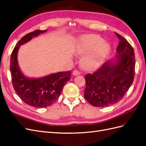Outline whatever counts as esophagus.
<instances>
[{
    "label": "esophagus",
    "instance_id": "1",
    "mask_svg": "<svg viewBox=\"0 0 146 146\" xmlns=\"http://www.w3.org/2000/svg\"><path fill=\"white\" fill-rule=\"evenodd\" d=\"M80 72L78 71H77V70H74V71L72 72V74L73 75H80Z\"/></svg>",
    "mask_w": 146,
    "mask_h": 146
}]
</instances>
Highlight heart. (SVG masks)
<instances>
[{"label": "heart", "mask_w": 146, "mask_h": 146, "mask_svg": "<svg viewBox=\"0 0 146 146\" xmlns=\"http://www.w3.org/2000/svg\"><path fill=\"white\" fill-rule=\"evenodd\" d=\"M110 50V44L104 42L102 37L95 34L79 37L75 45V54L83 55L82 63L88 70L95 69L101 66Z\"/></svg>", "instance_id": "b5f03b06"}]
</instances>
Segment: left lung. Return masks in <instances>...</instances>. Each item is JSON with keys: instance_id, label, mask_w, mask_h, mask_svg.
I'll use <instances>...</instances> for the list:
<instances>
[{"instance_id": "1", "label": "left lung", "mask_w": 146, "mask_h": 146, "mask_svg": "<svg viewBox=\"0 0 146 146\" xmlns=\"http://www.w3.org/2000/svg\"><path fill=\"white\" fill-rule=\"evenodd\" d=\"M119 39L117 54L97 71L85 75V99L94 106L104 108L119 102L131 86L135 76L133 48L127 40Z\"/></svg>"}]
</instances>
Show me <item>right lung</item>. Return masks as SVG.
Wrapping results in <instances>:
<instances>
[{
    "mask_svg": "<svg viewBox=\"0 0 146 146\" xmlns=\"http://www.w3.org/2000/svg\"><path fill=\"white\" fill-rule=\"evenodd\" d=\"M47 30H36L23 36L16 44L10 58V71L15 91L23 102L35 108H46L60 96L64 85L71 78L70 71L51 74L40 78H29L19 68L17 53L21 45Z\"/></svg>",
    "mask_w": 146,
    "mask_h": 146,
    "instance_id": "1",
    "label": "right lung"
}]
</instances>
